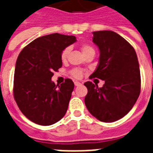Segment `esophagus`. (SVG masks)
Here are the masks:
<instances>
[{
    "instance_id": "1",
    "label": "esophagus",
    "mask_w": 153,
    "mask_h": 153,
    "mask_svg": "<svg viewBox=\"0 0 153 153\" xmlns=\"http://www.w3.org/2000/svg\"><path fill=\"white\" fill-rule=\"evenodd\" d=\"M74 85L75 86H80L81 85V82H74Z\"/></svg>"
}]
</instances>
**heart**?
Segmentation results:
<instances>
[{
  "label": "heart",
  "instance_id": "1",
  "mask_svg": "<svg viewBox=\"0 0 153 153\" xmlns=\"http://www.w3.org/2000/svg\"><path fill=\"white\" fill-rule=\"evenodd\" d=\"M81 51L83 54V55H88V54H94V48L91 46V45H89V44H82L81 46ZM70 53V48H65L61 52V60H62V62H65L66 60L67 59V57H68V55H69ZM71 76L74 79H81L82 77V74H83V72L82 71H81L80 69H73L71 71Z\"/></svg>",
  "mask_w": 153,
  "mask_h": 153
}]
</instances>
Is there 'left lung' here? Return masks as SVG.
<instances>
[{"instance_id": "left-lung-1", "label": "left lung", "mask_w": 153, "mask_h": 153, "mask_svg": "<svg viewBox=\"0 0 153 153\" xmlns=\"http://www.w3.org/2000/svg\"><path fill=\"white\" fill-rule=\"evenodd\" d=\"M93 42L100 51L99 62L91 78L104 80L102 87L86 82L85 104L94 117L114 122L130 111L140 92V73L133 46L112 31L94 32Z\"/></svg>"}]
</instances>
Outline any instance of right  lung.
Masks as SVG:
<instances>
[{"label": "right lung", "instance_id": "obj_1", "mask_svg": "<svg viewBox=\"0 0 153 153\" xmlns=\"http://www.w3.org/2000/svg\"><path fill=\"white\" fill-rule=\"evenodd\" d=\"M75 41L74 36L47 35L31 42L18 55L13 95L20 111L32 122L51 126L66 114L74 82L66 79L55 85L51 78L62 67V51Z\"/></svg>", "mask_w": 153, "mask_h": 153}]
</instances>
